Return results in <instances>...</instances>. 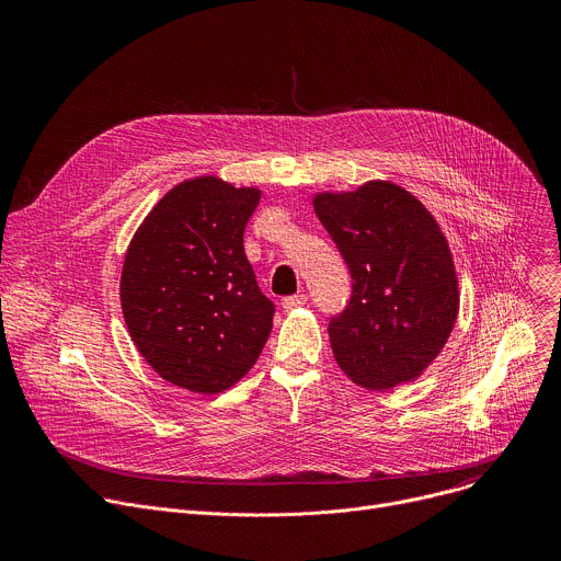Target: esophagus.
Wrapping results in <instances>:
<instances>
[{
    "label": "esophagus",
    "mask_w": 561,
    "mask_h": 561,
    "mask_svg": "<svg viewBox=\"0 0 561 561\" xmlns=\"http://www.w3.org/2000/svg\"><path fill=\"white\" fill-rule=\"evenodd\" d=\"M308 301V297L304 295V293H297V295H290V297H284V301H282V306L286 308V310H295V308H299V306H304Z\"/></svg>",
    "instance_id": "esophagus-1"
}]
</instances>
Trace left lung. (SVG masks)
Returning a JSON list of instances; mask_svg holds the SVG:
<instances>
[{
  "label": "left lung",
  "mask_w": 561,
  "mask_h": 561,
  "mask_svg": "<svg viewBox=\"0 0 561 561\" xmlns=\"http://www.w3.org/2000/svg\"><path fill=\"white\" fill-rule=\"evenodd\" d=\"M312 206L353 277L351 301L329 324L340 368L373 390L413 381L442 353L459 310L442 228L390 182L319 193Z\"/></svg>",
  "instance_id": "obj_1"
}]
</instances>
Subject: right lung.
Segmentation results:
<instances>
[{"mask_svg": "<svg viewBox=\"0 0 561 561\" xmlns=\"http://www.w3.org/2000/svg\"><path fill=\"white\" fill-rule=\"evenodd\" d=\"M262 191L219 178L178 184L146 215L126 251L119 297L128 333L167 381L215 394L257 362L275 304L244 253Z\"/></svg>", "mask_w": 561, "mask_h": 561, "instance_id": "obj_1", "label": "right lung"}]
</instances>
